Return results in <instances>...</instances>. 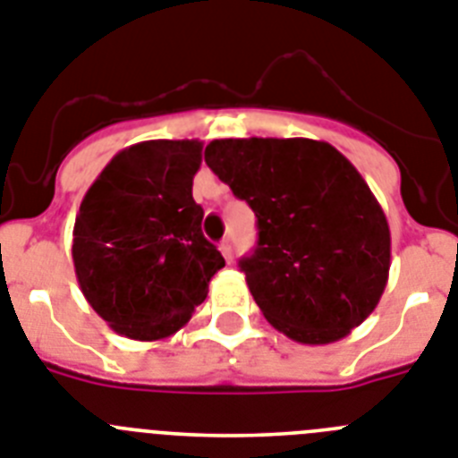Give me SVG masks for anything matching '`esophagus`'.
Returning a JSON list of instances; mask_svg holds the SVG:
<instances>
[{"label":"esophagus","instance_id":"1","mask_svg":"<svg viewBox=\"0 0 458 458\" xmlns=\"http://www.w3.org/2000/svg\"><path fill=\"white\" fill-rule=\"evenodd\" d=\"M220 252H222V257H225V259H226V264H232L233 250H232V243H229V241H222V243H220Z\"/></svg>","mask_w":458,"mask_h":458}]
</instances>
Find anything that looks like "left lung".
Listing matches in <instances>:
<instances>
[{"label": "left lung", "instance_id": "left-lung-1", "mask_svg": "<svg viewBox=\"0 0 458 458\" xmlns=\"http://www.w3.org/2000/svg\"><path fill=\"white\" fill-rule=\"evenodd\" d=\"M206 164L257 215L241 268L264 318L303 345L357 329L389 280L392 233L350 159L324 140L252 136L210 140Z\"/></svg>", "mask_w": 458, "mask_h": 458}]
</instances>
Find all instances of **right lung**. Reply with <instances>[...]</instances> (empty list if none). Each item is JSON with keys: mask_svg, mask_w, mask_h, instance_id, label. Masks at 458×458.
Segmentation results:
<instances>
[{"mask_svg": "<svg viewBox=\"0 0 458 458\" xmlns=\"http://www.w3.org/2000/svg\"><path fill=\"white\" fill-rule=\"evenodd\" d=\"M201 150V140L166 139L124 148L76 215L72 255L81 292L131 341H162L182 329L225 267L191 199Z\"/></svg>", "mask_w": 458, "mask_h": 458, "instance_id": "obj_1", "label": "right lung"}]
</instances>
